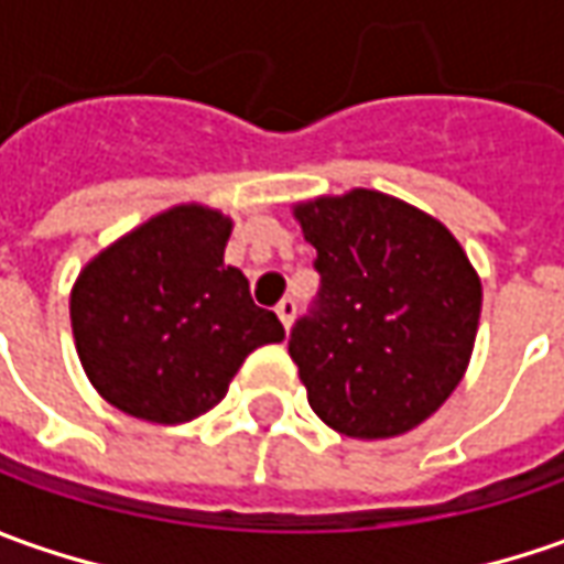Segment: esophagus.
Returning <instances> with one entry per match:
<instances>
[{
	"mask_svg": "<svg viewBox=\"0 0 564 564\" xmlns=\"http://www.w3.org/2000/svg\"><path fill=\"white\" fill-rule=\"evenodd\" d=\"M278 318H281L283 327L290 330V327H293V318H296V302L293 300L278 302Z\"/></svg>",
	"mask_w": 564,
	"mask_h": 564,
	"instance_id": "34e87169",
	"label": "esophagus"
}]
</instances>
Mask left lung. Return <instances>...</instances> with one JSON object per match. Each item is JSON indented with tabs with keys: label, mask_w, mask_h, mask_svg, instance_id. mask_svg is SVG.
<instances>
[{
	"label": "left lung",
	"mask_w": 564,
	"mask_h": 564,
	"mask_svg": "<svg viewBox=\"0 0 564 564\" xmlns=\"http://www.w3.org/2000/svg\"><path fill=\"white\" fill-rule=\"evenodd\" d=\"M321 293L290 356L312 412L356 440L399 437L465 378L480 278L446 224L378 189L293 205Z\"/></svg>",
	"instance_id": "obj_1"
}]
</instances>
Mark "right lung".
I'll return each instance as SVG.
<instances>
[{
    "label": "right lung",
    "mask_w": 564,
    "mask_h": 564,
    "mask_svg": "<svg viewBox=\"0 0 564 564\" xmlns=\"http://www.w3.org/2000/svg\"><path fill=\"white\" fill-rule=\"evenodd\" d=\"M234 221L174 205L93 256L70 290V330L96 393L127 415L184 424L215 409L252 349L283 340L274 312L224 264Z\"/></svg>",
    "instance_id": "right-lung-1"
}]
</instances>
